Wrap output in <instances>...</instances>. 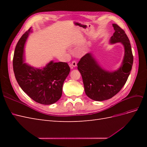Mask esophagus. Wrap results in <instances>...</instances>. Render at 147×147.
I'll return each instance as SVG.
<instances>
[{
	"label": "esophagus",
	"instance_id": "obj_1",
	"mask_svg": "<svg viewBox=\"0 0 147 147\" xmlns=\"http://www.w3.org/2000/svg\"><path fill=\"white\" fill-rule=\"evenodd\" d=\"M77 62L74 61L72 62V63L70 64V67H77Z\"/></svg>",
	"mask_w": 147,
	"mask_h": 147
}]
</instances>
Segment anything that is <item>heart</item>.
Returning a JSON list of instances; mask_svg holds the SVG:
<instances>
[{"label": "heart", "instance_id": "obj_1", "mask_svg": "<svg viewBox=\"0 0 147 147\" xmlns=\"http://www.w3.org/2000/svg\"><path fill=\"white\" fill-rule=\"evenodd\" d=\"M88 48H84V50H83V53H86L88 52Z\"/></svg>", "mask_w": 147, "mask_h": 147}]
</instances>
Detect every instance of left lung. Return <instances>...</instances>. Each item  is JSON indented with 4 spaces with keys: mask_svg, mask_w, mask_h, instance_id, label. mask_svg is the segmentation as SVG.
Returning <instances> with one entry per match:
<instances>
[{
    "mask_svg": "<svg viewBox=\"0 0 147 147\" xmlns=\"http://www.w3.org/2000/svg\"><path fill=\"white\" fill-rule=\"evenodd\" d=\"M112 26L115 32L110 37L109 43H120L124 50L119 67L112 71L105 69L92 53L84 55L77 64L86 96L96 101L108 100L116 95L125 84L132 69L133 55L129 40L117 24Z\"/></svg>",
    "mask_w": 147,
    "mask_h": 147,
    "instance_id": "8db88e82",
    "label": "left lung"
}]
</instances>
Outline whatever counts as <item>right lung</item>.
I'll return each mask as SVG.
<instances>
[{
	"label": "right lung",
	"mask_w": 147,
	"mask_h": 147,
	"mask_svg": "<svg viewBox=\"0 0 147 147\" xmlns=\"http://www.w3.org/2000/svg\"><path fill=\"white\" fill-rule=\"evenodd\" d=\"M32 28L23 35L16 46L13 65L16 81L31 99L43 105L53 104L62 96L63 86L70 72L67 63L50 61L42 68L25 63V44Z\"/></svg>",
	"instance_id": "add662e5"
}]
</instances>
